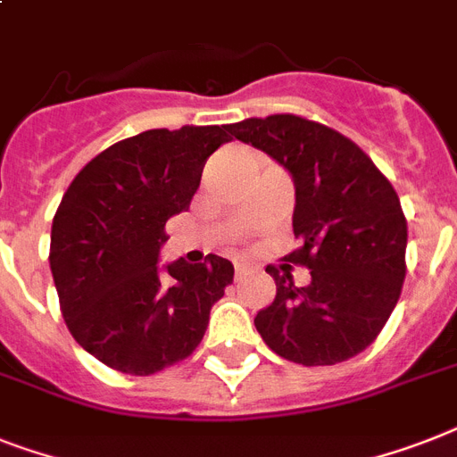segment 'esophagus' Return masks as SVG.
Returning <instances> with one entry per match:
<instances>
[{
  "mask_svg": "<svg viewBox=\"0 0 457 457\" xmlns=\"http://www.w3.org/2000/svg\"><path fill=\"white\" fill-rule=\"evenodd\" d=\"M246 272H248V267L241 265V262H237V265H235V279L239 281L241 277H246Z\"/></svg>",
  "mask_w": 457,
  "mask_h": 457,
  "instance_id": "obj_1",
  "label": "esophagus"
}]
</instances>
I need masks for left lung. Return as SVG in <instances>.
<instances>
[{"instance_id":"8db88e82","label":"left lung","mask_w":457,"mask_h":457,"mask_svg":"<svg viewBox=\"0 0 457 457\" xmlns=\"http://www.w3.org/2000/svg\"><path fill=\"white\" fill-rule=\"evenodd\" d=\"M228 131L291 173L298 248L287 261L312 277L295 287L288 265L267 267L277 295L255 328L293 363L347 361L376 340L402 295L409 229L395 187L359 145L317 121L272 114Z\"/></svg>"}]
</instances>
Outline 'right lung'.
I'll use <instances>...</instances> for the list:
<instances>
[{"label": "right lung", "instance_id": "1", "mask_svg": "<svg viewBox=\"0 0 457 457\" xmlns=\"http://www.w3.org/2000/svg\"><path fill=\"white\" fill-rule=\"evenodd\" d=\"M228 126L152 129L120 140L74 176L54 216L51 274L77 343L98 361L152 376L202 343L235 277L220 255L159 267L169 218L190 209Z\"/></svg>", "mask_w": 457, "mask_h": 457}]
</instances>
